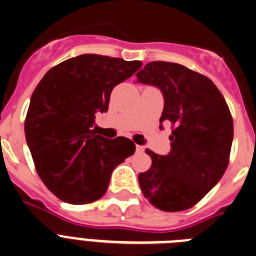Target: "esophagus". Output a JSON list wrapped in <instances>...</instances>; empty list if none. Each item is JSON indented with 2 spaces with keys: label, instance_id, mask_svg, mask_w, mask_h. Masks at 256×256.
<instances>
[{
  "label": "esophagus",
  "instance_id": "obj_1",
  "mask_svg": "<svg viewBox=\"0 0 256 256\" xmlns=\"http://www.w3.org/2000/svg\"><path fill=\"white\" fill-rule=\"evenodd\" d=\"M136 150H137L138 154H142V152L144 151V146H140V144H137V146H136Z\"/></svg>",
  "mask_w": 256,
  "mask_h": 256
}]
</instances>
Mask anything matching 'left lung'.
<instances>
[{"label": "left lung", "mask_w": 256, "mask_h": 256, "mask_svg": "<svg viewBox=\"0 0 256 256\" xmlns=\"http://www.w3.org/2000/svg\"><path fill=\"white\" fill-rule=\"evenodd\" d=\"M137 82L160 88L165 102L160 123H171L172 128L166 156L146 150L152 165L138 175L140 190L158 210H188L226 171L234 140L231 112L208 77L178 63H147Z\"/></svg>", "instance_id": "1"}]
</instances>
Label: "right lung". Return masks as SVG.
Returning <instances> with one entry per match:
<instances>
[{"label":"right lung","instance_id":"obj_1","mask_svg":"<svg viewBox=\"0 0 256 256\" xmlns=\"http://www.w3.org/2000/svg\"><path fill=\"white\" fill-rule=\"evenodd\" d=\"M142 63L81 54L49 70L30 99L25 137L46 186L70 204H88L105 194L112 170L132 156L126 137L96 134V112H105L110 94Z\"/></svg>","mask_w":256,"mask_h":256}]
</instances>
